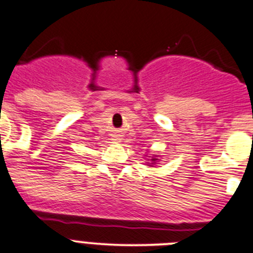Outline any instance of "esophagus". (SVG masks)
Instances as JSON below:
<instances>
[{"mask_svg": "<svg viewBox=\"0 0 253 253\" xmlns=\"http://www.w3.org/2000/svg\"><path fill=\"white\" fill-rule=\"evenodd\" d=\"M120 140H121V137H120V136H115V137H113V141H115V142H120Z\"/></svg>", "mask_w": 253, "mask_h": 253, "instance_id": "34e87169", "label": "esophagus"}]
</instances>
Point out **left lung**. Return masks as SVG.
Instances as JSON below:
<instances>
[{"mask_svg": "<svg viewBox=\"0 0 253 253\" xmlns=\"http://www.w3.org/2000/svg\"><path fill=\"white\" fill-rule=\"evenodd\" d=\"M149 160H146V163H147V166H154L155 164H158L159 161H160V159H159V156L158 155H152V156H149Z\"/></svg>", "mask_w": 253, "mask_h": 253, "instance_id": "obj_1", "label": "left lung"}]
</instances>
